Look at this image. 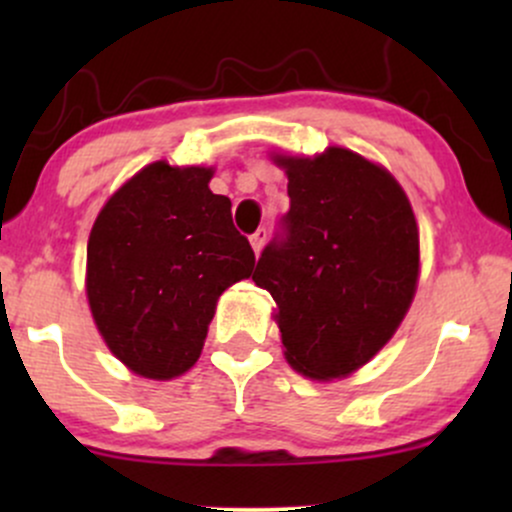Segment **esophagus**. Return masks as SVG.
<instances>
[{"label": "esophagus", "mask_w": 512, "mask_h": 512, "mask_svg": "<svg viewBox=\"0 0 512 512\" xmlns=\"http://www.w3.org/2000/svg\"><path fill=\"white\" fill-rule=\"evenodd\" d=\"M264 240H267V228H257V231L250 236V245H252V250H255V255H260L262 252Z\"/></svg>", "instance_id": "34e87169"}]
</instances>
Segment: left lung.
<instances>
[{"instance_id": "left-lung-1", "label": "left lung", "mask_w": 512, "mask_h": 512, "mask_svg": "<svg viewBox=\"0 0 512 512\" xmlns=\"http://www.w3.org/2000/svg\"><path fill=\"white\" fill-rule=\"evenodd\" d=\"M291 209L252 281L272 293L289 366L334 380L378 354L407 315L419 281V228L399 182L378 163L330 146L274 156Z\"/></svg>"}]
</instances>
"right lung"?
<instances>
[{
  "label": "right lung",
  "mask_w": 512,
  "mask_h": 512,
  "mask_svg": "<svg viewBox=\"0 0 512 512\" xmlns=\"http://www.w3.org/2000/svg\"><path fill=\"white\" fill-rule=\"evenodd\" d=\"M214 168L149 163L105 202L86 248V296L105 344L132 373L170 380L202 354L216 301L255 252L214 195Z\"/></svg>",
  "instance_id": "right-lung-1"
}]
</instances>
